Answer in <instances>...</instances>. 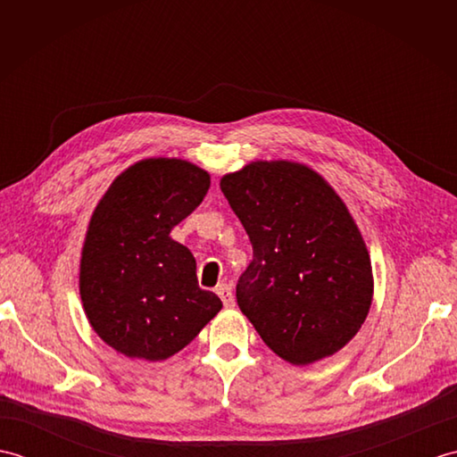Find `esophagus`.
I'll return each mask as SVG.
<instances>
[{"label": "esophagus", "instance_id": "1", "mask_svg": "<svg viewBox=\"0 0 457 457\" xmlns=\"http://www.w3.org/2000/svg\"><path fill=\"white\" fill-rule=\"evenodd\" d=\"M216 295L221 298V303H223V306H234V293H231V287L229 285H218L216 287Z\"/></svg>", "mask_w": 457, "mask_h": 457}]
</instances>
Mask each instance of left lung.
<instances>
[{
    "label": "left lung",
    "instance_id": "left-lung-1",
    "mask_svg": "<svg viewBox=\"0 0 457 457\" xmlns=\"http://www.w3.org/2000/svg\"><path fill=\"white\" fill-rule=\"evenodd\" d=\"M220 188L253 245L236 296L263 342L288 363L339 352L365 322L371 261L345 204L312 169L251 162Z\"/></svg>",
    "mask_w": 457,
    "mask_h": 457
}]
</instances>
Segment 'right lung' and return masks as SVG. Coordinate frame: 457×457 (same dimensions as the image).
Wrapping results in <instances>:
<instances>
[{
    "mask_svg": "<svg viewBox=\"0 0 457 457\" xmlns=\"http://www.w3.org/2000/svg\"><path fill=\"white\" fill-rule=\"evenodd\" d=\"M210 174L180 159H147L113 180L90 220L80 296L92 328L128 357L161 361L220 312L198 287L196 259L170 229L200 206Z\"/></svg>",
    "mask_w": 457,
    "mask_h": 457,
    "instance_id": "1",
    "label": "right lung"
}]
</instances>
